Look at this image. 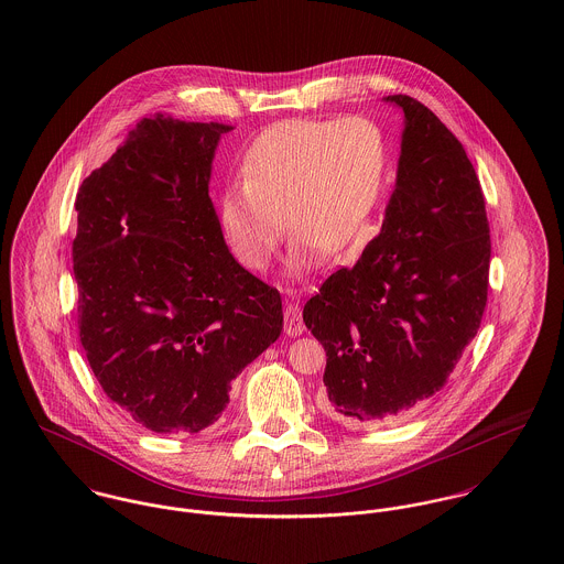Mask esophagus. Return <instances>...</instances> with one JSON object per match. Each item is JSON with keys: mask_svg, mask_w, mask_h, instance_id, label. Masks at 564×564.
Instances as JSON below:
<instances>
[{"mask_svg": "<svg viewBox=\"0 0 564 564\" xmlns=\"http://www.w3.org/2000/svg\"><path fill=\"white\" fill-rule=\"evenodd\" d=\"M284 332L289 336H297L304 332L302 308L297 304H286V308H284Z\"/></svg>", "mask_w": 564, "mask_h": 564, "instance_id": "esophagus-1", "label": "esophagus"}]
</instances>
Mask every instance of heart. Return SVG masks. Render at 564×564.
Returning a JSON list of instances; mask_svg holds the SVG:
<instances>
[{"label": "heart", "instance_id": "obj_1", "mask_svg": "<svg viewBox=\"0 0 564 564\" xmlns=\"http://www.w3.org/2000/svg\"><path fill=\"white\" fill-rule=\"evenodd\" d=\"M241 171L242 184L226 186L219 197L230 249L242 264L264 269L289 221V269L304 273L369 224L387 186L389 143L380 126L362 117L289 119L251 143Z\"/></svg>", "mask_w": 564, "mask_h": 564}]
</instances>
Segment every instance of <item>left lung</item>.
Listing matches in <instances>:
<instances>
[{
    "instance_id": "obj_1",
    "label": "left lung",
    "mask_w": 564,
    "mask_h": 564,
    "mask_svg": "<svg viewBox=\"0 0 564 564\" xmlns=\"http://www.w3.org/2000/svg\"><path fill=\"white\" fill-rule=\"evenodd\" d=\"M384 101L402 108L403 130L382 230L304 306L327 356V403L360 425L443 389L478 334L490 262L482 186L465 148L421 101Z\"/></svg>"
}]
</instances>
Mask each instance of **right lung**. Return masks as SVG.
I'll return each instance as SVG.
<instances>
[{
  "label": "right lung",
  "instance_id": "add662e5",
  "mask_svg": "<svg viewBox=\"0 0 564 564\" xmlns=\"http://www.w3.org/2000/svg\"><path fill=\"white\" fill-rule=\"evenodd\" d=\"M230 126L143 119L78 191L74 273L88 365L159 434H195L282 332L280 293L230 253L210 173Z\"/></svg>",
  "mask_w": 564,
  "mask_h": 564
}]
</instances>
